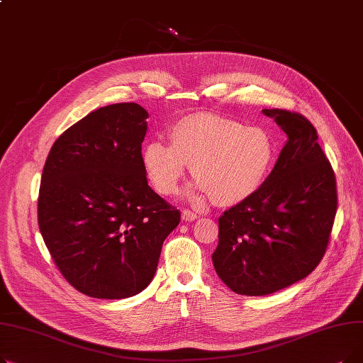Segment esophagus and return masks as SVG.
<instances>
[{
  "mask_svg": "<svg viewBox=\"0 0 363 363\" xmlns=\"http://www.w3.org/2000/svg\"><path fill=\"white\" fill-rule=\"evenodd\" d=\"M199 216H197V213H194V212H191V211H184L182 212V220L184 222H193V220H196Z\"/></svg>",
  "mask_w": 363,
  "mask_h": 363,
  "instance_id": "34e87169",
  "label": "esophagus"
}]
</instances>
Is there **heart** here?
Wrapping results in <instances>:
<instances>
[{
	"label": "heart",
	"instance_id": "obj_1",
	"mask_svg": "<svg viewBox=\"0 0 363 363\" xmlns=\"http://www.w3.org/2000/svg\"><path fill=\"white\" fill-rule=\"evenodd\" d=\"M170 145L159 140L143 148V167L162 196L178 191L191 164L197 188L220 207L253 197L268 178L275 162V144L262 128L219 116L196 113L169 129Z\"/></svg>",
	"mask_w": 363,
	"mask_h": 363
}]
</instances>
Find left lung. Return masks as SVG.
Segmentation results:
<instances>
[{
	"mask_svg": "<svg viewBox=\"0 0 363 363\" xmlns=\"http://www.w3.org/2000/svg\"><path fill=\"white\" fill-rule=\"evenodd\" d=\"M287 143L259 191L219 218L212 260L234 293L266 296L306 278L327 252L337 213L335 175L313 125L264 108Z\"/></svg>",
	"mask_w": 363,
	"mask_h": 363,
	"instance_id": "1",
	"label": "left lung"
}]
</instances>
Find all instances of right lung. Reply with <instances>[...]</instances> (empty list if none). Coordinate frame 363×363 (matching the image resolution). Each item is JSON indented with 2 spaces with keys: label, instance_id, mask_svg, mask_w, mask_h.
Masks as SVG:
<instances>
[{
  "label": "right lung",
  "instance_id": "obj_1",
  "mask_svg": "<svg viewBox=\"0 0 363 363\" xmlns=\"http://www.w3.org/2000/svg\"><path fill=\"white\" fill-rule=\"evenodd\" d=\"M147 118L137 103L86 114L57 138L43 170L40 231L66 281L89 297L141 293L181 220L178 208L147 182Z\"/></svg>",
  "mask_w": 363,
  "mask_h": 363
}]
</instances>
